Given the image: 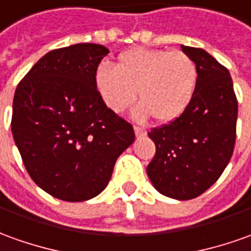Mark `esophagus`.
<instances>
[{
	"instance_id": "1",
	"label": "esophagus",
	"mask_w": 251,
	"mask_h": 251,
	"mask_svg": "<svg viewBox=\"0 0 251 251\" xmlns=\"http://www.w3.org/2000/svg\"><path fill=\"white\" fill-rule=\"evenodd\" d=\"M134 131H135V135L138 136V138H142V136L146 135V129L143 128V127H138V126H135V127H134Z\"/></svg>"
}]
</instances>
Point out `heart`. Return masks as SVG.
I'll list each match as a JSON object with an SVG mask.
<instances>
[{
  "mask_svg": "<svg viewBox=\"0 0 251 251\" xmlns=\"http://www.w3.org/2000/svg\"><path fill=\"white\" fill-rule=\"evenodd\" d=\"M197 65L183 51L131 49L122 53L117 65H101L96 74L97 89L105 105L122 112L134 102L136 90L141 102L134 116L153 115L157 122L180 117L193 101L197 89Z\"/></svg>",
  "mask_w": 251,
  "mask_h": 251,
  "instance_id": "b5f03b06",
  "label": "heart"
}]
</instances>
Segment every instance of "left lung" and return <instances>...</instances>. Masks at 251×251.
<instances>
[{
	"mask_svg": "<svg viewBox=\"0 0 251 251\" xmlns=\"http://www.w3.org/2000/svg\"><path fill=\"white\" fill-rule=\"evenodd\" d=\"M181 50L197 65L195 94L180 117L148 132L155 154L146 171L158 193L186 201L205 193L231 160L238 101L229 72L215 57L198 48Z\"/></svg>",
	"mask_w": 251,
	"mask_h": 251,
	"instance_id": "1",
	"label": "left lung"
}]
</instances>
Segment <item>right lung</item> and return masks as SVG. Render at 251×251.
Segmentation results:
<instances>
[{
	"instance_id": "obj_1",
	"label": "right lung",
	"mask_w": 251,
	"mask_h": 251,
	"mask_svg": "<svg viewBox=\"0 0 251 251\" xmlns=\"http://www.w3.org/2000/svg\"><path fill=\"white\" fill-rule=\"evenodd\" d=\"M108 53L97 43L51 50L15 91L12 134L24 167L36 186L63 201L97 197L135 141L132 126L97 90V68Z\"/></svg>"
}]
</instances>
